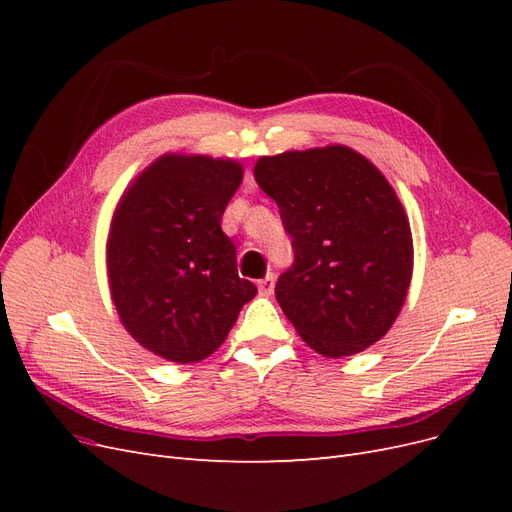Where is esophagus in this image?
I'll return each instance as SVG.
<instances>
[{
    "mask_svg": "<svg viewBox=\"0 0 512 512\" xmlns=\"http://www.w3.org/2000/svg\"><path fill=\"white\" fill-rule=\"evenodd\" d=\"M273 288H275V275H273V273H269L267 277H262V280L258 282L260 294H271Z\"/></svg>",
    "mask_w": 512,
    "mask_h": 512,
    "instance_id": "34e87169",
    "label": "esophagus"
}]
</instances>
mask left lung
<instances>
[{"mask_svg":"<svg viewBox=\"0 0 512 512\" xmlns=\"http://www.w3.org/2000/svg\"><path fill=\"white\" fill-rule=\"evenodd\" d=\"M294 262L275 284L294 329L324 356H350L391 329L412 280L406 211L380 170L344 145L260 158Z\"/></svg>","mask_w":512,"mask_h":512,"instance_id":"8db88e82","label":"left lung"}]
</instances>
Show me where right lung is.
Instances as JSON below:
<instances>
[{
    "instance_id": "add662e5",
    "label": "right lung",
    "mask_w": 512,
    "mask_h": 512,
    "mask_svg": "<svg viewBox=\"0 0 512 512\" xmlns=\"http://www.w3.org/2000/svg\"><path fill=\"white\" fill-rule=\"evenodd\" d=\"M241 164L162 156L121 198L106 245L108 282L123 327L173 363L218 350L258 288L237 273L222 215Z\"/></svg>"
}]
</instances>
